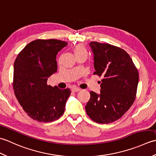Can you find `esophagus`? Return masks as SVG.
<instances>
[{"mask_svg":"<svg viewBox=\"0 0 156 156\" xmlns=\"http://www.w3.org/2000/svg\"><path fill=\"white\" fill-rule=\"evenodd\" d=\"M80 90V89L78 88H73L72 89V91L74 92H79Z\"/></svg>","mask_w":156,"mask_h":156,"instance_id":"esophagus-1","label":"esophagus"}]
</instances>
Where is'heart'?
<instances>
[{
  "label": "heart",
  "mask_w": 156,
  "mask_h": 156,
  "mask_svg": "<svg viewBox=\"0 0 156 156\" xmlns=\"http://www.w3.org/2000/svg\"><path fill=\"white\" fill-rule=\"evenodd\" d=\"M73 51H74V54L76 55L83 54V53H87L86 51V49L83 45H82L80 44H78L74 46V49H73Z\"/></svg>",
  "instance_id": "obj_1"
}]
</instances>
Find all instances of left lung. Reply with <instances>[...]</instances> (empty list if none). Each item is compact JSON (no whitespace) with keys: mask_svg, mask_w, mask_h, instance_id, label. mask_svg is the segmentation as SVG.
I'll return each mask as SVG.
<instances>
[{"mask_svg":"<svg viewBox=\"0 0 156 156\" xmlns=\"http://www.w3.org/2000/svg\"><path fill=\"white\" fill-rule=\"evenodd\" d=\"M94 56V74L102 76L101 93L91 91L85 107L92 121L110 123L118 120L133 105L136 96L139 73L124 49L108 44L90 43Z\"/></svg>","mask_w":156,"mask_h":156,"instance_id":"1","label":"left lung"}]
</instances>
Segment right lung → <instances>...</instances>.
I'll return each mask as SVG.
<instances>
[{"mask_svg": "<svg viewBox=\"0 0 156 156\" xmlns=\"http://www.w3.org/2000/svg\"><path fill=\"white\" fill-rule=\"evenodd\" d=\"M67 44L58 39H37L26 45L14 62L15 97L34 120L51 122L64 114L70 90L52 87L47 82L57 72L56 55Z\"/></svg>", "mask_w": 156, "mask_h": 156, "instance_id": "obj_1", "label": "right lung"}]
</instances>
